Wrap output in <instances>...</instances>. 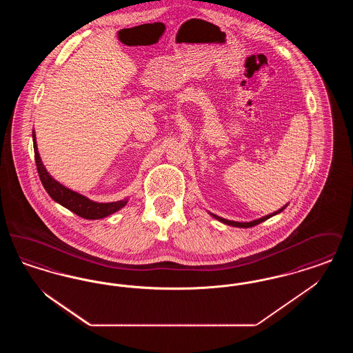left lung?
<instances>
[{
  "mask_svg": "<svg viewBox=\"0 0 353 353\" xmlns=\"http://www.w3.org/2000/svg\"><path fill=\"white\" fill-rule=\"evenodd\" d=\"M283 209H285V208L279 209L278 212H275V213H272V214H269V216H266V217L255 219V221H252V222H235V221H229V219H221V217L216 216V214H212V216H213V217H216V219H219V221H221V222H223V223H228V225H230V226H235V228H252V226H255V225H258V223H261V222H263V221L269 219L270 217H272V216H275V214L281 213Z\"/></svg>",
  "mask_w": 353,
  "mask_h": 353,
  "instance_id": "left-lung-1",
  "label": "left lung"
}]
</instances>
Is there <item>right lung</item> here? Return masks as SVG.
Segmentation results:
<instances>
[{
  "label": "right lung",
  "instance_id": "1",
  "mask_svg": "<svg viewBox=\"0 0 353 353\" xmlns=\"http://www.w3.org/2000/svg\"><path fill=\"white\" fill-rule=\"evenodd\" d=\"M33 144L37 170H38V174H39V179H41V183L43 185V188L46 189V192L49 193V196L54 201H57L58 203H61L62 206L68 208V210H71L77 216L85 219H103V217H107V216L118 212L119 209H121L127 203V200L108 202V203L91 201V200L85 199L82 194H79L77 192H72L68 188H65L63 185L59 184L48 173V170L45 169L42 161H41L38 148H37V144H35V134H34V132Z\"/></svg>",
  "mask_w": 353,
  "mask_h": 353
}]
</instances>
